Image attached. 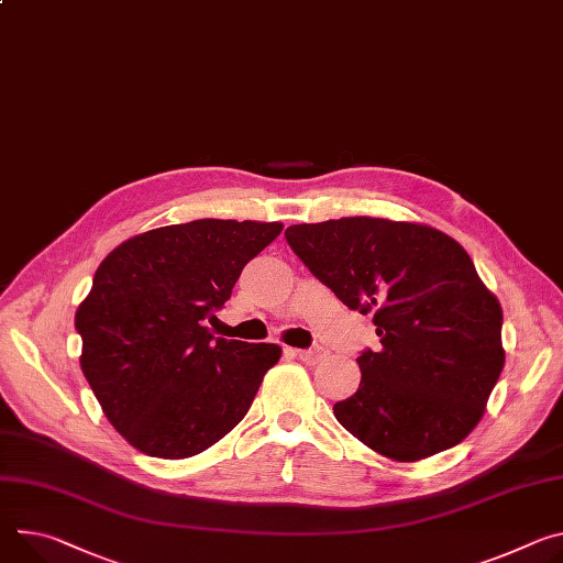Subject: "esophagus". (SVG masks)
<instances>
[{
	"label": "esophagus",
	"instance_id": "esophagus-1",
	"mask_svg": "<svg viewBox=\"0 0 563 563\" xmlns=\"http://www.w3.org/2000/svg\"><path fill=\"white\" fill-rule=\"evenodd\" d=\"M298 360H302L305 364H319L325 360V350L323 347H310V350H291Z\"/></svg>",
	"mask_w": 563,
	"mask_h": 563
}]
</instances>
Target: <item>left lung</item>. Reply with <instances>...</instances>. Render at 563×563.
I'll return each mask as SVG.
<instances>
[{
    "label": "left lung",
    "instance_id": "1",
    "mask_svg": "<svg viewBox=\"0 0 563 563\" xmlns=\"http://www.w3.org/2000/svg\"><path fill=\"white\" fill-rule=\"evenodd\" d=\"M285 238L350 310L375 312L382 350L356 360L362 384L334 404L341 427L397 463L463 442L505 364L500 302L470 253L433 227L366 216Z\"/></svg>",
    "mask_w": 563,
    "mask_h": 563
}]
</instances>
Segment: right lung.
Returning a JSON list of instances; mask_svg holds the SVG:
<instances>
[{
  "label": "right lung",
  "instance_id": "right-lung-1",
  "mask_svg": "<svg viewBox=\"0 0 563 563\" xmlns=\"http://www.w3.org/2000/svg\"><path fill=\"white\" fill-rule=\"evenodd\" d=\"M280 222L195 220L139 233L96 269L78 305L80 368L112 427L141 453L181 460L249 411L280 345L213 336L244 265Z\"/></svg>",
  "mask_w": 563,
  "mask_h": 563
}]
</instances>
